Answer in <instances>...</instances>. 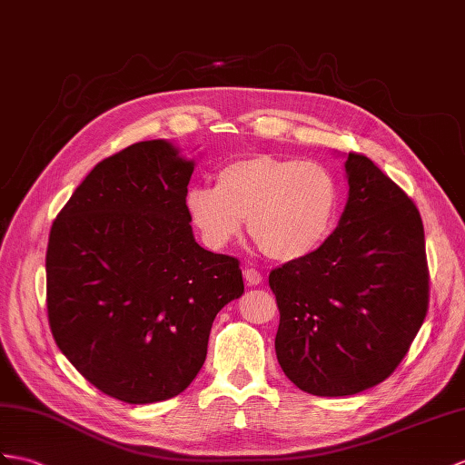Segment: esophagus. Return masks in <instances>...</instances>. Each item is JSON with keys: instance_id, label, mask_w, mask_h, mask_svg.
I'll list each match as a JSON object with an SVG mask.
<instances>
[{"instance_id": "esophagus-1", "label": "esophagus", "mask_w": 465, "mask_h": 465, "mask_svg": "<svg viewBox=\"0 0 465 465\" xmlns=\"http://www.w3.org/2000/svg\"><path fill=\"white\" fill-rule=\"evenodd\" d=\"M244 282L248 286H260L262 284V274L254 268H246L244 270Z\"/></svg>"}]
</instances>
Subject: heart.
<instances>
[{"mask_svg":"<svg viewBox=\"0 0 465 465\" xmlns=\"http://www.w3.org/2000/svg\"><path fill=\"white\" fill-rule=\"evenodd\" d=\"M185 209L211 248L229 244L242 229L264 252L293 262L313 254L331 234L339 211V181L320 162L251 155L226 163L217 185H193Z\"/></svg>","mask_w":465,"mask_h":465,"instance_id":"b5f03b06","label":"heart"}]
</instances>
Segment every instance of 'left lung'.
<instances>
[{"label":"left lung","instance_id":"1","mask_svg":"<svg viewBox=\"0 0 465 465\" xmlns=\"http://www.w3.org/2000/svg\"><path fill=\"white\" fill-rule=\"evenodd\" d=\"M347 203L313 254L270 272L276 357L303 392L349 396L399 367L428 312L420 213L369 157L345 155Z\"/></svg>","mask_w":465,"mask_h":465}]
</instances>
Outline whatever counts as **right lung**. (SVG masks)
<instances>
[{
    "label": "right lung",
    "mask_w": 465,
    "mask_h": 465,
    "mask_svg": "<svg viewBox=\"0 0 465 465\" xmlns=\"http://www.w3.org/2000/svg\"><path fill=\"white\" fill-rule=\"evenodd\" d=\"M193 169L173 142L134 143L100 162L51 226L54 341L122 402L183 392L205 363L217 313L244 293L239 260L195 241L185 209Z\"/></svg>",
    "instance_id": "add662e5"
}]
</instances>
